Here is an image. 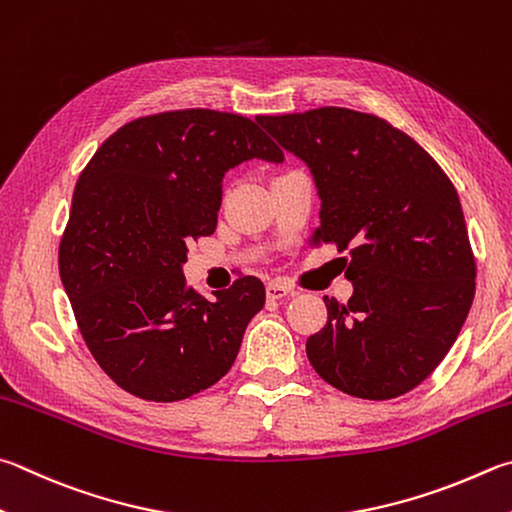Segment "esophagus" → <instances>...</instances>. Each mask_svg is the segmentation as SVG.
I'll return each instance as SVG.
<instances>
[{
	"label": "esophagus",
	"mask_w": 512,
	"mask_h": 512,
	"mask_svg": "<svg viewBox=\"0 0 512 512\" xmlns=\"http://www.w3.org/2000/svg\"><path fill=\"white\" fill-rule=\"evenodd\" d=\"M266 295H268V300H284V297H288V295H293V288L291 286H286L284 282H280V280H275V282H271L266 286Z\"/></svg>",
	"instance_id": "obj_1"
}]
</instances>
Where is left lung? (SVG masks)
Returning <instances> with one entry per match:
<instances>
[{"instance_id": "1", "label": "left lung", "mask_w": 512, "mask_h": 512, "mask_svg": "<svg viewBox=\"0 0 512 512\" xmlns=\"http://www.w3.org/2000/svg\"><path fill=\"white\" fill-rule=\"evenodd\" d=\"M304 161L320 197L315 241L349 250L347 304L306 340L313 369L340 392L387 401L432 374L475 297V257L448 176L383 118L345 107L259 116ZM347 264V259H345Z\"/></svg>"}]
</instances>
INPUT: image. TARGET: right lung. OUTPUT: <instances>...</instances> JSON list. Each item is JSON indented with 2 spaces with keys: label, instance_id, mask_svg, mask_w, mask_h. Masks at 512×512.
Returning a JSON list of instances; mask_svg holds the SVG:
<instances>
[{
  "label": "right lung",
  "instance_id": "add662e5",
  "mask_svg": "<svg viewBox=\"0 0 512 512\" xmlns=\"http://www.w3.org/2000/svg\"><path fill=\"white\" fill-rule=\"evenodd\" d=\"M250 159L284 152L250 118L185 109L123 125L80 174L60 280L89 351L125 392L172 403L215 385L264 309L257 277L206 300L183 275L190 241L217 228L226 172Z\"/></svg>",
  "mask_w": 512,
  "mask_h": 512
}]
</instances>
